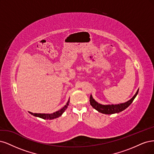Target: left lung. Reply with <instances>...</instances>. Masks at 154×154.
Masks as SVG:
<instances>
[{"mask_svg":"<svg viewBox=\"0 0 154 154\" xmlns=\"http://www.w3.org/2000/svg\"><path fill=\"white\" fill-rule=\"evenodd\" d=\"M138 91L139 90L137 91L135 95L134 96L131 100L127 101L125 103L117 104V105H106V106L102 105V104L97 103L95 100H94L91 95L90 96V102L91 106L94 109H95L96 110H97L98 112L103 114H106V115H112V114L118 113L120 112H122L129 106L133 102V100H134L136 95H137Z\"/></svg>","mask_w":154,"mask_h":154,"instance_id":"8db88e82","label":"left lung"}]
</instances>
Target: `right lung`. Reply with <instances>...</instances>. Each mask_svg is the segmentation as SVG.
<instances>
[{
  "mask_svg": "<svg viewBox=\"0 0 154 154\" xmlns=\"http://www.w3.org/2000/svg\"><path fill=\"white\" fill-rule=\"evenodd\" d=\"M69 102H70V100H68L66 105L64 106L62 109L52 114H41V113L38 114V113H32L31 112H30L31 115L39 118H41L43 119H47V120H52V119L56 118H58L59 116H61L62 114L64 112V111H65L66 109V108L68 107V106L69 105Z\"/></svg>",
  "mask_w": 154,
  "mask_h": 154,
  "instance_id": "1",
  "label": "right lung"
}]
</instances>
